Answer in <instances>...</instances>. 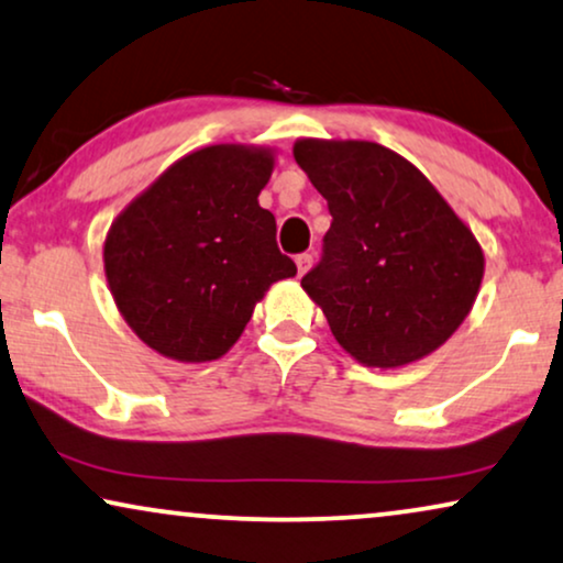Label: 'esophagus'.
I'll use <instances>...</instances> for the list:
<instances>
[{
  "label": "esophagus",
  "instance_id": "obj_1",
  "mask_svg": "<svg viewBox=\"0 0 563 563\" xmlns=\"http://www.w3.org/2000/svg\"><path fill=\"white\" fill-rule=\"evenodd\" d=\"M311 265H313V254H309V252H303V254H298L296 257V267H298V275H306L311 269Z\"/></svg>",
  "mask_w": 563,
  "mask_h": 563
}]
</instances>
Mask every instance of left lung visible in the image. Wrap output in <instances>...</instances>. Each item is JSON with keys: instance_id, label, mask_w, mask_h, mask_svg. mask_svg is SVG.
<instances>
[{"instance_id": "obj_1", "label": "left lung", "mask_w": 563, "mask_h": 563, "mask_svg": "<svg viewBox=\"0 0 563 563\" xmlns=\"http://www.w3.org/2000/svg\"><path fill=\"white\" fill-rule=\"evenodd\" d=\"M294 156L332 213L301 288L340 347L388 371L451 340L482 288L484 250L443 195L373 141L298 139Z\"/></svg>"}]
</instances>
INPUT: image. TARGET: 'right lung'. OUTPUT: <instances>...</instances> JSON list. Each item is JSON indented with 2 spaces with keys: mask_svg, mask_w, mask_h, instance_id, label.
<instances>
[{
  "mask_svg": "<svg viewBox=\"0 0 563 563\" xmlns=\"http://www.w3.org/2000/svg\"><path fill=\"white\" fill-rule=\"evenodd\" d=\"M275 148L213 144L169 164L110 223L104 277L133 334L177 363L234 347L269 286L296 275L260 206Z\"/></svg>",
  "mask_w": 563,
  "mask_h": 563,
  "instance_id": "add662e5",
  "label": "right lung"
}]
</instances>
